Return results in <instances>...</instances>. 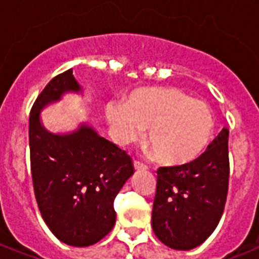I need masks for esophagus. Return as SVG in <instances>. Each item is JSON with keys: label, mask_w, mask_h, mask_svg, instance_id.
Wrapping results in <instances>:
<instances>
[{"label": "esophagus", "mask_w": 259, "mask_h": 259, "mask_svg": "<svg viewBox=\"0 0 259 259\" xmlns=\"http://www.w3.org/2000/svg\"><path fill=\"white\" fill-rule=\"evenodd\" d=\"M133 164H134V169H137V170L148 169V165H146V164H144V162L138 161V160H134Z\"/></svg>", "instance_id": "1"}]
</instances>
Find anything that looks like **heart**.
Masks as SVG:
<instances>
[{
  "mask_svg": "<svg viewBox=\"0 0 259 259\" xmlns=\"http://www.w3.org/2000/svg\"><path fill=\"white\" fill-rule=\"evenodd\" d=\"M106 115L113 138L126 145L140 140L148 125V142L169 165L195 161L208 146L213 115L204 101L173 87L136 90L126 102L110 101Z\"/></svg>",
  "mask_w": 259,
  "mask_h": 259,
  "instance_id": "heart-1",
  "label": "heart"
}]
</instances>
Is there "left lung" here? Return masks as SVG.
I'll list each match as a JSON object with an SVG mask.
<instances>
[{"label":"left lung","mask_w":259,"mask_h":259,"mask_svg":"<svg viewBox=\"0 0 259 259\" xmlns=\"http://www.w3.org/2000/svg\"><path fill=\"white\" fill-rule=\"evenodd\" d=\"M229 177L227 127L195 161L158 168L152 212L156 237L175 250L201 245L223 215Z\"/></svg>","instance_id":"obj_1"}]
</instances>
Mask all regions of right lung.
Masks as SVG:
<instances>
[{
	"instance_id": "1",
	"label": "right lung",
	"mask_w": 259,
	"mask_h": 259,
	"mask_svg": "<svg viewBox=\"0 0 259 259\" xmlns=\"http://www.w3.org/2000/svg\"><path fill=\"white\" fill-rule=\"evenodd\" d=\"M67 91H80L72 68L55 76L32 106L30 172L46 225L59 241L84 247L101 241L115 225L114 199L134 166L125 150L90 126L66 136L42 127L40 110Z\"/></svg>"
}]
</instances>
